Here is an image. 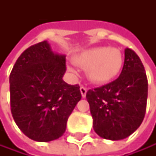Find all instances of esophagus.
Instances as JSON below:
<instances>
[{"label":"esophagus","mask_w":156,"mask_h":156,"mask_svg":"<svg viewBox=\"0 0 156 156\" xmlns=\"http://www.w3.org/2000/svg\"><path fill=\"white\" fill-rule=\"evenodd\" d=\"M80 93H81L82 97H85L86 96V93H87V88L84 87V86H81L80 87Z\"/></svg>","instance_id":"obj_1"}]
</instances>
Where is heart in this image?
Wrapping results in <instances>:
<instances>
[{"label":"heart","instance_id":"1","mask_svg":"<svg viewBox=\"0 0 156 156\" xmlns=\"http://www.w3.org/2000/svg\"><path fill=\"white\" fill-rule=\"evenodd\" d=\"M75 62L82 67H88L89 80L104 84L114 80L120 73L123 58L121 51L115 48L98 47L85 50L75 57Z\"/></svg>","mask_w":156,"mask_h":156}]
</instances>
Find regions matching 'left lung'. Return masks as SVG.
Masks as SVG:
<instances>
[{"mask_svg":"<svg viewBox=\"0 0 156 156\" xmlns=\"http://www.w3.org/2000/svg\"><path fill=\"white\" fill-rule=\"evenodd\" d=\"M147 97L148 80L144 66L136 53L126 48L118 79L86 94L95 133L110 140L129 136L144 119Z\"/></svg>","mask_w":156,"mask_h":156,"instance_id":"8db88e82","label":"left lung"}]
</instances>
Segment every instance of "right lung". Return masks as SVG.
I'll return each mask as SVG.
<instances>
[{
  "mask_svg": "<svg viewBox=\"0 0 156 156\" xmlns=\"http://www.w3.org/2000/svg\"><path fill=\"white\" fill-rule=\"evenodd\" d=\"M65 56L54 54L47 41L28 48L16 60L9 76L12 116L24 135L35 141L59 139L81 99L79 84L62 76Z\"/></svg>",
  "mask_w": 156,
  "mask_h": 156,
  "instance_id": "obj_1",
  "label": "right lung"
}]
</instances>
